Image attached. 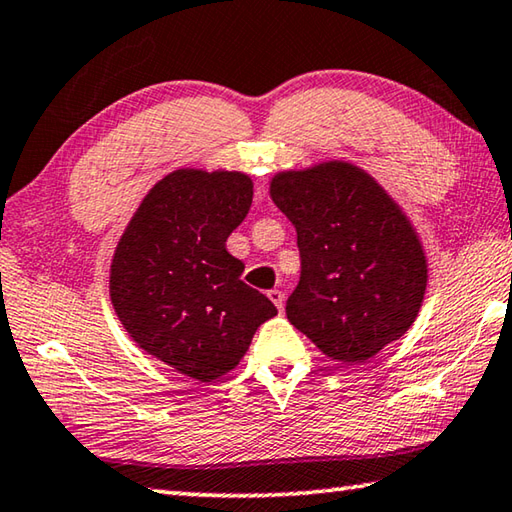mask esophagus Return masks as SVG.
Listing matches in <instances>:
<instances>
[{"instance_id": "esophagus-1", "label": "esophagus", "mask_w": 512, "mask_h": 512, "mask_svg": "<svg viewBox=\"0 0 512 512\" xmlns=\"http://www.w3.org/2000/svg\"><path fill=\"white\" fill-rule=\"evenodd\" d=\"M267 297H270V299H272V303H274V306H276V308H279V310H283V303H285V294H283L281 290H270V292H267Z\"/></svg>"}]
</instances>
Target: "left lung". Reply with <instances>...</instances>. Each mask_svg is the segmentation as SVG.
Returning <instances> with one entry per match:
<instances>
[{"label":"left lung","mask_w":512,"mask_h":512,"mask_svg":"<svg viewBox=\"0 0 512 512\" xmlns=\"http://www.w3.org/2000/svg\"><path fill=\"white\" fill-rule=\"evenodd\" d=\"M297 229L299 285L290 324L337 362H364L414 324L427 288L423 247L398 204L344 161L272 179Z\"/></svg>","instance_id":"1"}]
</instances>
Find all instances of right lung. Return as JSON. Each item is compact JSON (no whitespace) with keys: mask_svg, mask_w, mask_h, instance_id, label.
Instances as JSON below:
<instances>
[{"mask_svg":"<svg viewBox=\"0 0 512 512\" xmlns=\"http://www.w3.org/2000/svg\"><path fill=\"white\" fill-rule=\"evenodd\" d=\"M251 195L242 173L175 170L143 197L114 251L110 297L123 328L193 380L231 371L258 326L276 315L227 251Z\"/></svg>","mask_w":512,"mask_h":512,"instance_id":"obj_1","label":"right lung"}]
</instances>
